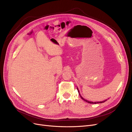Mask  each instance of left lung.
<instances>
[{
	"label": "left lung",
	"instance_id": "obj_1",
	"mask_svg": "<svg viewBox=\"0 0 132 132\" xmlns=\"http://www.w3.org/2000/svg\"><path fill=\"white\" fill-rule=\"evenodd\" d=\"M77 89H78V92H79V89H78V88H77ZM79 95H80V97H81V98L83 100H84L85 101H86V102H87V103H90V104H96V103H104V102H105L106 100H105V101H103V102H89V101H87V100H85V99H84L81 96V95L80 94V93H79Z\"/></svg>",
	"mask_w": 132,
	"mask_h": 132
}]
</instances>
